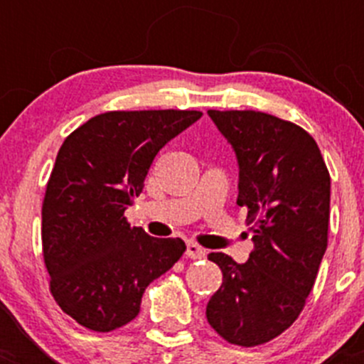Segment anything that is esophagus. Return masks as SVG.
<instances>
[{
  "label": "esophagus",
  "instance_id": "1",
  "mask_svg": "<svg viewBox=\"0 0 364 364\" xmlns=\"http://www.w3.org/2000/svg\"><path fill=\"white\" fill-rule=\"evenodd\" d=\"M186 257H190V259H203L205 257V250L204 248H200L197 243H188L186 245Z\"/></svg>",
  "mask_w": 364,
  "mask_h": 364
}]
</instances>
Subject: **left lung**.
Here are the masks:
<instances>
[{
  "label": "left lung",
  "instance_id": "obj_1",
  "mask_svg": "<svg viewBox=\"0 0 364 364\" xmlns=\"http://www.w3.org/2000/svg\"><path fill=\"white\" fill-rule=\"evenodd\" d=\"M240 167L253 252L245 264L209 253L223 284L205 306L229 343L255 347L299 317L328 248L331 178L317 142L291 121L257 111H208Z\"/></svg>",
  "mask_w": 364,
  "mask_h": 364
}]
</instances>
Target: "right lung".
I'll use <instances>...</instances> for the list:
<instances>
[{
  "label": "right lung",
  "mask_w": 364,
  "mask_h": 364,
  "mask_svg": "<svg viewBox=\"0 0 364 364\" xmlns=\"http://www.w3.org/2000/svg\"><path fill=\"white\" fill-rule=\"evenodd\" d=\"M199 111H112L73 130L60 148L42 205L43 260L61 310L91 331L134 321L146 287L183 252L124 218L153 160Z\"/></svg>",
  "instance_id": "right-lung-1"
}]
</instances>
